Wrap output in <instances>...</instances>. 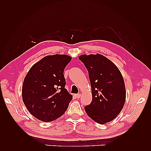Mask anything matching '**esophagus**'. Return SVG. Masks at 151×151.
I'll use <instances>...</instances> for the list:
<instances>
[{"instance_id": "1", "label": "esophagus", "mask_w": 151, "mask_h": 151, "mask_svg": "<svg viewBox=\"0 0 151 151\" xmlns=\"http://www.w3.org/2000/svg\"><path fill=\"white\" fill-rule=\"evenodd\" d=\"M75 97H76V98H80L81 97V94H80V93H78V94H76V95H75Z\"/></svg>"}]
</instances>
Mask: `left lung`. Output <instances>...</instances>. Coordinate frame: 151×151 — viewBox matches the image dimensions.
Listing matches in <instances>:
<instances>
[{"label":"left lung","instance_id":"obj_1","mask_svg":"<svg viewBox=\"0 0 151 151\" xmlns=\"http://www.w3.org/2000/svg\"><path fill=\"white\" fill-rule=\"evenodd\" d=\"M91 86L92 101L84 107L88 116L103 124L116 117L126 99L124 80L115 64L101 54L81 55Z\"/></svg>","mask_w":151,"mask_h":151}]
</instances>
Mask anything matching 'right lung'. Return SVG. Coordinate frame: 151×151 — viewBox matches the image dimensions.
I'll use <instances>...</instances> for the list:
<instances>
[{
    "label": "right lung",
    "instance_id": "right-lung-1",
    "mask_svg": "<svg viewBox=\"0 0 151 151\" xmlns=\"http://www.w3.org/2000/svg\"><path fill=\"white\" fill-rule=\"evenodd\" d=\"M71 57L64 54L47 56L28 72L22 88V101L37 119L50 122L65 113L73 96L65 88L63 71Z\"/></svg>",
    "mask_w": 151,
    "mask_h": 151
}]
</instances>
